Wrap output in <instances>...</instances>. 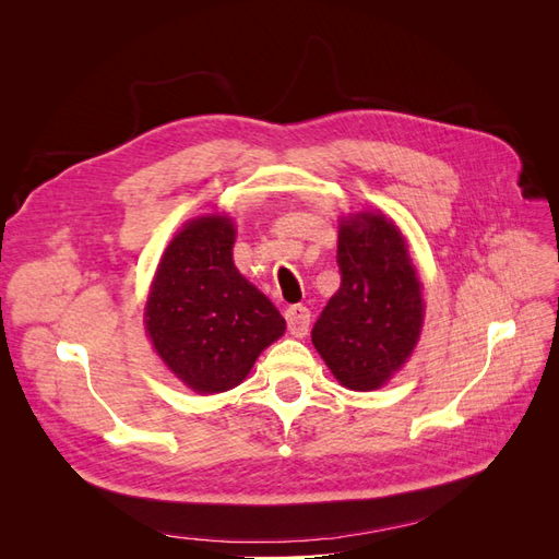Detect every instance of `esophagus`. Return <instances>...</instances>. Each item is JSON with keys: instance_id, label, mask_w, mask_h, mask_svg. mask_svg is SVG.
Here are the masks:
<instances>
[{"instance_id": "34e87169", "label": "esophagus", "mask_w": 559, "mask_h": 559, "mask_svg": "<svg viewBox=\"0 0 559 559\" xmlns=\"http://www.w3.org/2000/svg\"><path fill=\"white\" fill-rule=\"evenodd\" d=\"M286 319V329L292 331V335L302 337L310 329V310L306 306H289L284 310Z\"/></svg>"}]
</instances>
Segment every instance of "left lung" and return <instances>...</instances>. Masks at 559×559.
<instances>
[{
	"mask_svg": "<svg viewBox=\"0 0 559 559\" xmlns=\"http://www.w3.org/2000/svg\"><path fill=\"white\" fill-rule=\"evenodd\" d=\"M341 289L312 326L337 382L368 392L394 376L419 337L421 284L399 228L382 214L349 216L337 235Z\"/></svg>",
	"mask_w": 559,
	"mask_h": 559,
	"instance_id": "1",
	"label": "left lung"
}]
</instances>
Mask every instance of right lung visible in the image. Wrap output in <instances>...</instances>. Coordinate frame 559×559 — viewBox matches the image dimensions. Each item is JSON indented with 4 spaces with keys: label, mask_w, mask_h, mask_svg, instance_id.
<instances>
[{
    "label": "right lung",
    "mask_w": 559,
    "mask_h": 559,
    "mask_svg": "<svg viewBox=\"0 0 559 559\" xmlns=\"http://www.w3.org/2000/svg\"><path fill=\"white\" fill-rule=\"evenodd\" d=\"M235 228L202 216L165 249L146 302V331L160 359L200 394L238 386L286 324L233 265Z\"/></svg>",
    "instance_id": "1"
}]
</instances>
